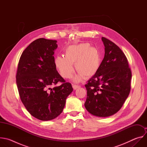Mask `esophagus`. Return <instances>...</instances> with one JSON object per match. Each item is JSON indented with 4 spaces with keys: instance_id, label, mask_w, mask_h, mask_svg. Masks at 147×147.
I'll use <instances>...</instances> for the list:
<instances>
[{
    "instance_id": "obj_1",
    "label": "esophagus",
    "mask_w": 147,
    "mask_h": 147,
    "mask_svg": "<svg viewBox=\"0 0 147 147\" xmlns=\"http://www.w3.org/2000/svg\"><path fill=\"white\" fill-rule=\"evenodd\" d=\"M73 88H74V90H77V88H80V86H78V85H76V84H73Z\"/></svg>"
}]
</instances>
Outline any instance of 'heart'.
Masks as SVG:
<instances>
[{
  "label": "heart",
  "mask_w": 147,
  "mask_h": 147,
  "mask_svg": "<svg viewBox=\"0 0 147 147\" xmlns=\"http://www.w3.org/2000/svg\"><path fill=\"white\" fill-rule=\"evenodd\" d=\"M55 65L60 75L64 78H69L76 70L78 72L74 78L75 81H80L83 77L93 76L100 65V57L98 49L91 47L89 43H81L68 47L65 56H57L55 58Z\"/></svg>",
  "instance_id": "b5f03b06"
}]
</instances>
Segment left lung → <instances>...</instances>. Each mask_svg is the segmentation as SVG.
Returning <instances> with one entry per match:
<instances>
[{"mask_svg":"<svg viewBox=\"0 0 147 147\" xmlns=\"http://www.w3.org/2000/svg\"><path fill=\"white\" fill-rule=\"evenodd\" d=\"M102 40L104 58L96 73L85 85L87 96L84 106L92 115L104 117L117 113L128 97L131 71L120 48L105 37Z\"/></svg>","mask_w":147,"mask_h":147,"instance_id":"obj_1","label":"left lung"}]
</instances>
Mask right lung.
<instances>
[{"instance_id":"1","label":"right lung","mask_w":147,"mask_h":147,"mask_svg":"<svg viewBox=\"0 0 147 147\" xmlns=\"http://www.w3.org/2000/svg\"><path fill=\"white\" fill-rule=\"evenodd\" d=\"M57 40L39 38L23 51L18 64L16 83L21 100L28 112L43 121L52 120L63 110L73 89L55 65ZM58 82L62 84L51 88Z\"/></svg>"}]
</instances>
